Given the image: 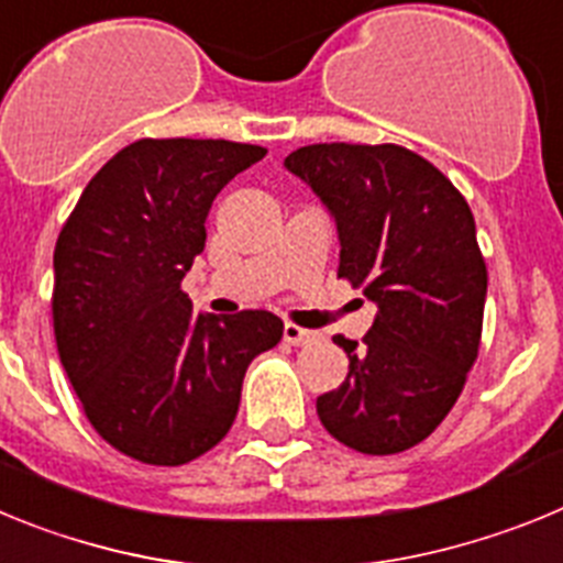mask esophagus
Masks as SVG:
<instances>
[{
	"label": "esophagus",
	"mask_w": 563,
	"mask_h": 563,
	"mask_svg": "<svg viewBox=\"0 0 563 563\" xmlns=\"http://www.w3.org/2000/svg\"><path fill=\"white\" fill-rule=\"evenodd\" d=\"M285 341L290 346H305V343L316 341V332L305 330V327H296V324H285Z\"/></svg>",
	"instance_id": "34e87169"
}]
</instances>
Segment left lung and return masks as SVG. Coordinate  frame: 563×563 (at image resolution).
I'll use <instances>...</instances> for the list:
<instances>
[{"mask_svg":"<svg viewBox=\"0 0 563 563\" xmlns=\"http://www.w3.org/2000/svg\"><path fill=\"white\" fill-rule=\"evenodd\" d=\"M285 166L335 217L338 278L377 305L361 343L332 338L350 372L318 397V417L361 454H400L445 420L479 355L487 267L474 213L440 168L395 143H316Z\"/></svg>","mask_w":563,"mask_h":563,"instance_id":"8db88e82","label":"left lung"}]
</instances>
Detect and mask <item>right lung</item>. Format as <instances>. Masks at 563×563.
<instances>
[{"instance_id":"obj_1","label":"right lung","mask_w":563,"mask_h":563,"mask_svg":"<svg viewBox=\"0 0 563 563\" xmlns=\"http://www.w3.org/2000/svg\"><path fill=\"white\" fill-rule=\"evenodd\" d=\"M265 154L233 141H134L58 233V357L92 429L132 460L186 465L211 451L236 420L251 361L282 341L273 312L197 316L180 290L211 202Z\"/></svg>"}]
</instances>
